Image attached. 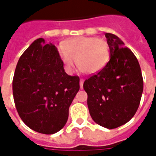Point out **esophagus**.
<instances>
[{
  "label": "esophagus",
  "mask_w": 156,
  "mask_h": 156,
  "mask_svg": "<svg viewBox=\"0 0 156 156\" xmlns=\"http://www.w3.org/2000/svg\"><path fill=\"white\" fill-rule=\"evenodd\" d=\"M83 81H84V80H83V78H81V79H80V83H79V85H80V88H83Z\"/></svg>",
  "instance_id": "1"
}]
</instances>
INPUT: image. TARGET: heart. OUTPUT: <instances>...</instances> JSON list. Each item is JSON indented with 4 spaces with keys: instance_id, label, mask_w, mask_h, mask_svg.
<instances>
[{
    "instance_id": "b5f03b06",
    "label": "heart",
    "mask_w": 156,
    "mask_h": 156,
    "mask_svg": "<svg viewBox=\"0 0 156 156\" xmlns=\"http://www.w3.org/2000/svg\"><path fill=\"white\" fill-rule=\"evenodd\" d=\"M60 50V58L66 70L72 73L74 61L79 71L86 75L101 72L108 64L110 49L108 42L94 37H78L65 41Z\"/></svg>"
}]
</instances>
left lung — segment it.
Wrapping results in <instances>:
<instances>
[{"label": "left lung", "mask_w": 156, "mask_h": 156, "mask_svg": "<svg viewBox=\"0 0 156 156\" xmlns=\"http://www.w3.org/2000/svg\"><path fill=\"white\" fill-rule=\"evenodd\" d=\"M110 59L105 68L83 83L89 114L95 123L115 129L134 117L143 93L137 58L117 36L105 33Z\"/></svg>", "instance_id": "1"}]
</instances>
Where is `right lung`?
Segmentation results:
<instances>
[{
    "mask_svg": "<svg viewBox=\"0 0 156 156\" xmlns=\"http://www.w3.org/2000/svg\"><path fill=\"white\" fill-rule=\"evenodd\" d=\"M78 90V76L65 73L53 44L38 38L22 53L13 77L12 91L19 116L30 129L45 134L62 129Z\"/></svg>",
    "mask_w": 156,
    "mask_h": 156,
    "instance_id": "add662e5",
    "label": "right lung"
}]
</instances>
